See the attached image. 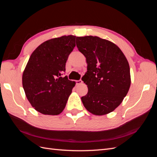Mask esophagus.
Returning a JSON list of instances; mask_svg holds the SVG:
<instances>
[{
    "label": "esophagus",
    "mask_w": 157,
    "mask_h": 157,
    "mask_svg": "<svg viewBox=\"0 0 157 157\" xmlns=\"http://www.w3.org/2000/svg\"><path fill=\"white\" fill-rule=\"evenodd\" d=\"M75 82L77 84H80L82 83V80H80V79L78 80H75Z\"/></svg>",
    "instance_id": "obj_1"
}]
</instances>
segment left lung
<instances>
[{
  "label": "left lung",
  "mask_w": 157,
  "mask_h": 157,
  "mask_svg": "<svg viewBox=\"0 0 157 157\" xmlns=\"http://www.w3.org/2000/svg\"><path fill=\"white\" fill-rule=\"evenodd\" d=\"M76 40L88 64L82 78L88 89L81 98L83 105L94 115H106L120 105L129 90V64L121 49L110 41L93 36Z\"/></svg>",
  "instance_id": "left-lung-1"
}]
</instances>
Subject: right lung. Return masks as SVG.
Here are the masks:
<instances>
[{"label": "right lung", "mask_w": 157, "mask_h": 157, "mask_svg": "<svg viewBox=\"0 0 157 157\" xmlns=\"http://www.w3.org/2000/svg\"><path fill=\"white\" fill-rule=\"evenodd\" d=\"M76 36H63L47 40L33 52L22 77L23 87L35 110L57 115L63 111L75 82L63 77Z\"/></svg>", "instance_id": "add662e5"}]
</instances>
